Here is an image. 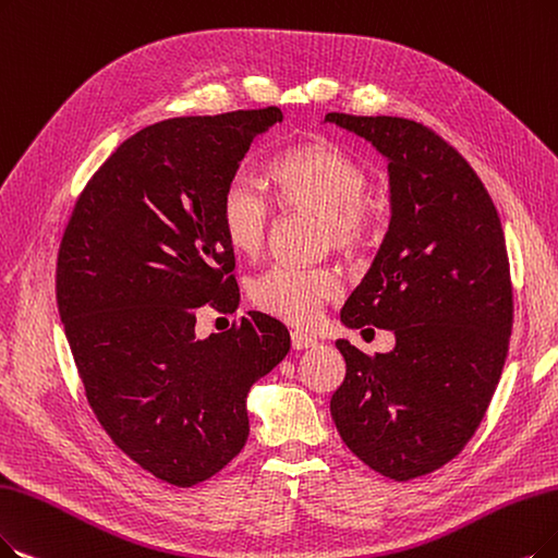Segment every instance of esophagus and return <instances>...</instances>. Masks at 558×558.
<instances>
[{
	"label": "esophagus",
	"instance_id": "34e87169",
	"mask_svg": "<svg viewBox=\"0 0 558 558\" xmlns=\"http://www.w3.org/2000/svg\"><path fill=\"white\" fill-rule=\"evenodd\" d=\"M291 343H293V350H306V348H314L318 341L304 331H291Z\"/></svg>",
	"mask_w": 558,
	"mask_h": 558
}]
</instances>
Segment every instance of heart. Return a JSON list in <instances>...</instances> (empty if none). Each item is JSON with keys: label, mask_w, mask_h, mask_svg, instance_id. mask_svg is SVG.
<instances>
[{"label": "heart", "mask_w": 558, "mask_h": 558, "mask_svg": "<svg viewBox=\"0 0 558 558\" xmlns=\"http://www.w3.org/2000/svg\"><path fill=\"white\" fill-rule=\"evenodd\" d=\"M275 198L291 210L320 215V238L341 252L366 250L380 227V215L366 198L371 175L343 146L316 140L277 155L267 169ZM219 221L231 247L254 254L272 221V202L252 173L238 169L219 196ZM341 293L327 267L275 263L250 281L254 306L291 325H308L323 304Z\"/></svg>", "instance_id": "heart-1"}]
</instances>
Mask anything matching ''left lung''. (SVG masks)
Masks as SVG:
<instances>
[{
	"label": "left lung",
	"mask_w": 558,
	"mask_h": 558,
	"mask_svg": "<svg viewBox=\"0 0 558 558\" xmlns=\"http://www.w3.org/2000/svg\"><path fill=\"white\" fill-rule=\"evenodd\" d=\"M325 121L389 160V231L341 320L396 333L387 354L337 341L345 377L329 412L371 470L412 481L462 451L497 389L512 329L504 229L476 171L430 128L339 111Z\"/></svg>",
	"instance_id": "obj_1"
}]
</instances>
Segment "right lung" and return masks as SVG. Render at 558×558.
<instances>
[{
    "instance_id": "add662e5",
    "label": "right lung",
    "mask_w": 558,
    "mask_h": 558,
    "mask_svg": "<svg viewBox=\"0 0 558 558\" xmlns=\"http://www.w3.org/2000/svg\"><path fill=\"white\" fill-rule=\"evenodd\" d=\"M279 107L178 117L128 137L77 196L57 256V304L88 405L111 441L175 487L215 476L250 435L247 393L291 350L250 311L196 339V308L240 293L219 196Z\"/></svg>"
}]
</instances>
